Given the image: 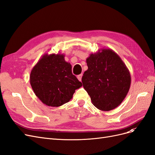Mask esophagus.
Instances as JSON below:
<instances>
[{
  "mask_svg": "<svg viewBox=\"0 0 155 155\" xmlns=\"http://www.w3.org/2000/svg\"><path fill=\"white\" fill-rule=\"evenodd\" d=\"M82 76H83V74H79V75H78V76H77V78H78V80L79 81H81V78H82Z\"/></svg>",
  "mask_w": 155,
  "mask_h": 155,
  "instance_id": "obj_1",
  "label": "esophagus"
}]
</instances>
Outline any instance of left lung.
<instances>
[{
	"label": "left lung",
	"mask_w": 155,
	"mask_h": 155,
	"mask_svg": "<svg viewBox=\"0 0 155 155\" xmlns=\"http://www.w3.org/2000/svg\"><path fill=\"white\" fill-rule=\"evenodd\" d=\"M87 70L82 83L92 104L109 111L118 107L129 91L131 78L129 69L114 51L101 48L86 59Z\"/></svg>",
	"instance_id": "left-lung-1"
}]
</instances>
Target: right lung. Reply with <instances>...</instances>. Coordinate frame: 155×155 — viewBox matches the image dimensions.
Returning <instances> with one entry per match:
<instances>
[{"mask_svg": "<svg viewBox=\"0 0 155 155\" xmlns=\"http://www.w3.org/2000/svg\"><path fill=\"white\" fill-rule=\"evenodd\" d=\"M63 54H44L32 68L30 81L35 94L46 105L59 107L68 102L81 82L72 73Z\"/></svg>", "mask_w": 155, "mask_h": 155, "instance_id": "right-lung-1", "label": "right lung"}]
</instances>
